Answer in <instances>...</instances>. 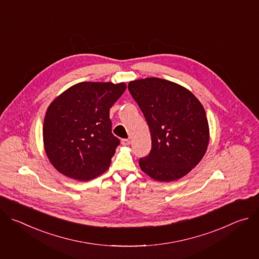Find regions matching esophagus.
Instances as JSON below:
<instances>
[{"instance_id":"34e87169","label":"esophagus","mask_w":259,"mask_h":259,"mask_svg":"<svg viewBox=\"0 0 259 259\" xmlns=\"http://www.w3.org/2000/svg\"><path fill=\"white\" fill-rule=\"evenodd\" d=\"M121 143H122L123 145H129V144H130V140H129V139H122V140H121Z\"/></svg>"}]
</instances>
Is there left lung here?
I'll return each instance as SVG.
<instances>
[{
  "label": "left lung",
  "instance_id": "obj_1",
  "mask_svg": "<svg viewBox=\"0 0 259 259\" xmlns=\"http://www.w3.org/2000/svg\"><path fill=\"white\" fill-rule=\"evenodd\" d=\"M128 89L151 130L152 150L139 160L155 180L186 176L204 157L210 132L204 106L187 88L159 78L129 82Z\"/></svg>",
  "mask_w": 259,
  "mask_h": 259
}]
</instances>
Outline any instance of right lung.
<instances>
[{
  "label": "right lung",
  "mask_w": 259,
  "mask_h": 259,
  "mask_svg": "<svg viewBox=\"0 0 259 259\" xmlns=\"http://www.w3.org/2000/svg\"><path fill=\"white\" fill-rule=\"evenodd\" d=\"M125 90V83L82 82L50 103L44 118L43 142L58 172L88 181L108 169L120 144L112 133L109 108Z\"/></svg>",
  "instance_id": "right-lung-1"
}]
</instances>
